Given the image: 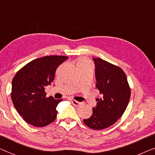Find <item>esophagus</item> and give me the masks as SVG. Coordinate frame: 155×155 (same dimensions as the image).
<instances>
[{"label":"esophagus","instance_id":"1","mask_svg":"<svg viewBox=\"0 0 155 155\" xmlns=\"http://www.w3.org/2000/svg\"><path fill=\"white\" fill-rule=\"evenodd\" d=\"M70 101H71V104H73L74 106H75V107H78V106H79V105L81 104V102H78V101H76V100H71Z\"/></svg>","mask_w":155,"mask_h":155}]
</instances>
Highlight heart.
Listing matches in <instances>:
<instances>
[{
    "mask_svg": "<svg viewBox=\"0 0 155 155\" xmlns=\"http://www.w3.org/2000/svg\"><path fill=\"white\" fill-rule=\"evenodd\" d=\"M78 64H89V63H88V62H87V61H85V60H83V61H81Z\"/></svg>",
    "mask_w": 155,
    "mask_h": 155,
    "instance_id": "heart-1",
    "label": "heart"
}]
</instances>
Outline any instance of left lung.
Here are the masks:
<instances>
[{
  "mask_svg": "<svg viewBox=\"0 0 155 155\" xmlns=\"http://www.w3.org/2000/svg\"><path fill=\"white\" fill-rule=\"evenodd\" d=\"M95 64L96 87L101 94L92 108V115L84 119L88 127L100 130L114 124L127 107L130 87L125 73L119 67L101 58H92Z\"/></svg>",
  "mask_w": 155,
  "mask_h": 155,
  "instance_id": "left-lung-1",
  "label": "left lung"
}]
</instances>
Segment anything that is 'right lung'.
Instances as JSON below:
<instances>
[{"label":"right lung","instance_id":"obj_1","mask_svg":"<svg viewBox=\"0 0 155 155\" xmlns=\"http://www.w3.org/2000/svg\"><path fill=\"white\" fill-rule=\"evenodd\" d=\"M68 58L63 55L40 58L26 64L13 78L12 100L27 123L41 127L56 118V107L63 100L46 97L45 87L51 85L58 67Z\"/></svg>","mask_w":155,"mask_h":155}]
</instances>
